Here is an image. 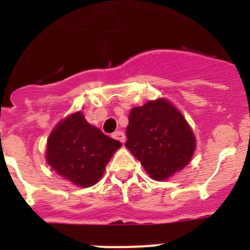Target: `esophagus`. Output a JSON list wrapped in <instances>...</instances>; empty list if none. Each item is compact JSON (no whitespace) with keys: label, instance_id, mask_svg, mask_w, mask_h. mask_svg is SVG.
<instances>
[{"label":"esophagus","instance_id":"esophagus-1","mask_svg":"<svg viewBox=\"0 0 250 250\" xmlns=\"http://www.w3.org/2000/svg\"><path fill=\"white\" fill-rule=\"evenodd\" d=\"M114 139H116V140H119L120 141V143H125V134H124L123 131H116V132H114Z\"/></svg>","mask_w":250,"mask_h":250}]
</instances>
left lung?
<instances>
[{"label":"left lung","mask_w":250,"mask_h":250,"mask_svg":"<svg viewBox=\"0 0 250 250\" xmlns=\"http://www.w3.org/2000/svg\"><path fill=\"white\" fill-rule=\"evenodd\" d=\"M125 146L154 180L184 169L194 155L195 135L183 114L167 99L147 101L129 114Z\"/></svg>","instance_id":"8db88e82"}]
</instances>
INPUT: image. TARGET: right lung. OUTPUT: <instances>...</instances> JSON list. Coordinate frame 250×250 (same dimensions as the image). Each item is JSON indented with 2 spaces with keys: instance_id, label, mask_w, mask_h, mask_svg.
<instances>
[{
  "instance_id": "add662e5",
  "label": "right lung",
  "mask_w": 250,
  "mask_h": 250,
  "mask_svg": "<svg viewBox=\"0 0 250 250\" xmlns=\"http://www.w3.org/2000/svg\"><path fill=\"white\" fill-rule=\"evenodd\" d=\"M119 140L105 135L86 121L81 111L68 115L51 131L46 161L60 176L80 188L95 185L104 175Z\"/></svg>"
}]
</instances>
